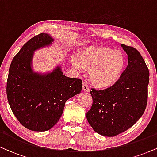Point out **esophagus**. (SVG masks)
I'll list each match as a JSON object with an SVG mask.
<instances>
[{"instance_id":"esophagus-1","label":"esophagus","mask_w":157,"mask_h":157,"mask_svg":"<svg viewBox=\"0 0 157 157\" xmlns=\"http://www.w3.org/2000/svg\"><path fill=\"white\" fill-rule=\"evenodd\" d=\"M82 91H86V92H89V86H88V85L86 84V82H83V83H82Z\"/></svg>"}]
</instances>
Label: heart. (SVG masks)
<instances>
[{
    "label": "heart",
    "instance_id": "1",
    "mask_svg": "<svg viewBox=\"0 0 157 157\" xmlns=\"http://www.w3.org/2000/svg\"><path fill=\"white\" fill-rule=\"evenodd\" d=\"M74 67L78 70L91 69L89 79L99 89L113 85L121 76L125 59L120 51L105 46H90L79 52L78 58L73 60Z\"/></svg>",
    "mask_w": 157,
    "mask_h": 157
}]
</instances>
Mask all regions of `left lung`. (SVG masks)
Returning a JSON list of instances; mask_svg holds the SVG:
<instances>
[{"label": "left lung", "mask_w": 157, "mask_h": 157, "mask_svg": "<svg viewBox=\"0 0 157 157\" xmlns=\"http://www.w3.org/2000/svg\"><path fill=\"white\" fill-rule=\"evenodd\" d=\"M121 46L128 55V66L120 79L108 89H91L90 92L93 102L86 118L102 136H114L130 128L147 105L148 68L136 48Z\"/></svg>", "instance_id": "8db88e82"}]
</instances>
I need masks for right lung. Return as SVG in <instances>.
Listing matches in <instances>:
<instances>
[{
    "label": "right lung",
    "instance_id": "add662e5",
    "mask_svg": "<svg viewBox=\"0 0 157 157\" xmlns=\"http://www.w3.org/2000/svg\"><path fill=\"white\" fill-rule=\"evenodd\" d=\"M52 42L47 34L33 37L13 57L9 70V104L20 123L31 131L51 129L60 120L66 102L82 90V81L66 77L60 67L45 75L32 71L33 52Z\"/></svg>",
    "mask_w": 157,
    "mask_h": 157
}]
</instances>
